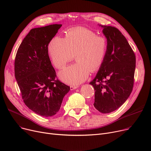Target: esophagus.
<instances>
[{"mask_svg": "<svg viewBox=\"0 0 151 151\" xmlns=\"http://www.w3.org/2000/svg\"><path fill=\"white\" fill-rule=\"evenodd\" d=\"M78 86H73V85H71V86H70V89L71 90H74V89H76V88H78Z\"/></svg>", "mask_w": 151, "mask_h": 151, "instance_id": "1", "label": "esophagus"}]
</instances>
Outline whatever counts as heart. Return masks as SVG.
<instances>
[{
	"label": "heart",
	"instance_id": "obj_1",
	"mask_svg": "<svg viewBox=\"0 0 151 151\" xmlns=\"http://www.w3.org/2000/svg\"><path fill=\"white\" fill-rule=\"evenodd\" d=\"M47 51L53 65L58 69L72 60L75 54L77 62L63 69L59 75L67 84H79L88 78L91 71L95 72L103 64L108 51V40L90 29L79 27L68 31L65 38L54 37Z\"/></svg>",
	"mask_w": 151,
	"mask_h": 151
}]
</instances>
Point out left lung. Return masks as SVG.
Returning a JSON list of instances; mask_svg holds the SVG:
<instances>
[{"label": "left lung", "instance_id": "obj_1", "mask_svg": "<svg viewBox=\"0 0 151 151\" xmlns=\"http://www.w3.org/2000/svg\"><path fill=\"white\" fill-rule=\"evenodd\" d=\"M101 27L108 40V51L96 78L89 84L95 90L94 107L101 113H109L119 108L130 96L136 58L127 39L116 27Z\"/></svg>", "mask_w": 151, "mask_h": 151}]
</instances>
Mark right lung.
<instances>
[{
  "instance_id": "1",
  "label": "right lung",
  "mask_w": 151,
  "mask_h": 151,
  "mask_svg": "<svg viewBox=\"0 0 151 151\" xmlns=\"http://www.w3.org/2000/svg\"><path fill=\"white\" fill-rule=\"evenodd\" d=\"M62 24L31 29L16 54L14 76L25 105L43 117L56 114L70 86L57 78L47 46Z\"/></svg>"
}]
</instances>
